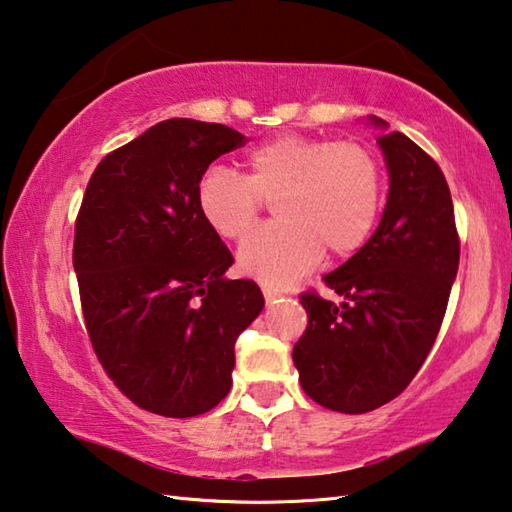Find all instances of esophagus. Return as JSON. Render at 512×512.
Instances as JSON below:
<instances>
[{
    "label": "esophagus",
    "mask_w": 512,
    "mask_h": 512,
    "mask_svg": "<svg viewBox=\"0 0 512 512\" xmlns=\"http://www.w3.org/2000/svg\"><path fill=\"white\" fill-rule=\"evenodd\" d=\"M263 297H265L267 303H272V301H276V299L285 297V292L279 290V288H272V285H263Z\"/></svg>",
    "instance_id": "esophagus-1"
}]
</instances>
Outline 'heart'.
<instances>
[{"label": "heart", "mask_w": 512, "mask_h": 512, "mask_svg": "<svg viewBox=\"0 0 512 512\" xmlns=\"http://www.w3.org/2000/svg\"><path fill=\"white\" fill-rule=\"evenodd\" d=\"M245 175L209 166L195 184V204L224 240L245 238L274 201V224L256 229L238 251L240 270L267 283L299 279L324 256L360 249L382 211V170L357 141L281 134L249 150Z\"/></svg>", "instance_id": "heart-1"}]
</instances>
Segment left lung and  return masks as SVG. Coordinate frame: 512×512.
Listing matches in <instances>:
<instances>
[{"label":"left lung","mask_w":512,"mask_h":512,"mask_svg":"<svg viewBox=\"0 0 512 512\" xmlns=\"http://www.w3.org/2000/svg\"><path fill=\"white\" fill-rule=\"evenodd\" d=\"M384 125L382 119H373ZM389 200L369 242L324 276L342 303L301 294L308 326L292 360L317 405L366 414L416 378L441 330L461 240L441 166L402 132L378 137Z\"/></svg>","instance_id":"obj_1"}]
</instances>
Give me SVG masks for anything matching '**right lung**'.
Listing matches in <instances>:
<instances>
[{
    "label": "right lung",
    "instance_id": "add662e5",
    "mask_svg": "<svg viewBox=\"0 0 512 512\" xmlns=\"http://www.w3.org/2000/svg\"><path fill=\"white\" fill-rule=\"evenodd\" d=\"M229 125L168 119L112 150L76 215L74 270L94 353L116 389L166 418L227 396L238 335L261 288L227 281L231 251L195 204L211 161L245 146Z\"/></svg>",
    "mask_w": 512,
    "mask_h": 512
}]
</instances>
